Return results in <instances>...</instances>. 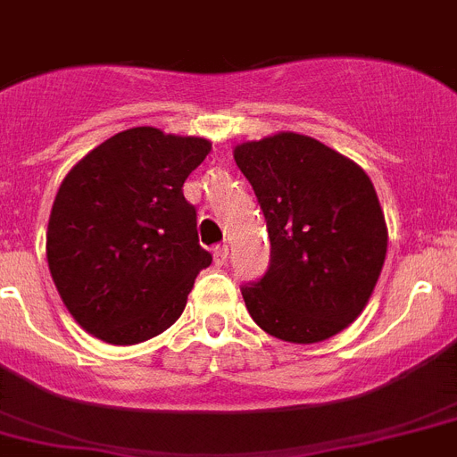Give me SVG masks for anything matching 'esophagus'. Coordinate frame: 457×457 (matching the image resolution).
Instances as JSON below:
<instances>
[{
  "label": "esophagus",
  "mask_w": 457,
  "mask_h": 457,
  "mask_svg": "<svg viewBox=\"0 0 457 457\" xmlns=\"http://www.w3.org/2000/svg\"><path fill=\"white\" fill-rule=\"evenodd\" d=\"M228 255H229V248L225 244H220L213 248V262H216L218 267H223L225 262H228Z\"/></svg>",
  "instance_id": "1"
}]
</instances>
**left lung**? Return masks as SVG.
<instances>
[{
    "mask_svg": "<svg viewBox=\"0 0 457 457\" xmlns=\"http://www.w3.org/2000/svg\"><path fill=\"white\" fill-rule=\"evenodd\" d=\"M271 241L267 273L241 287L260 328L287 343L331 338L366 308L388 232L370 177L315 137L276 133L234 149Z\"/></svg>",
    "mask_w": 457,
    "mask_h": 457,
    "instance_id": "8db88e82",
    "label": "left lung"
}]
</instances>
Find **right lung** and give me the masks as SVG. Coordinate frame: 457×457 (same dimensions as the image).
<instances>
[{"instance_id":"obj_1","label":"right lung","mask_w":457,"mask_h":457,"mask_svg":"<svg viewBox=\"0 0 457 457\" xmlns=\"http://www.w3.org/2000/svg\"><path fill=\"white\" fill-rule=\"evenodd\" d=\"M209 152L204 137L137 126L66 174L47 223V267L91 336L137 345L179 320L197 273L212 264L184 197V181Z\"/></svg>"}]
</instances>
